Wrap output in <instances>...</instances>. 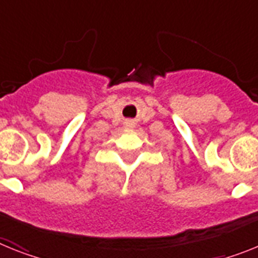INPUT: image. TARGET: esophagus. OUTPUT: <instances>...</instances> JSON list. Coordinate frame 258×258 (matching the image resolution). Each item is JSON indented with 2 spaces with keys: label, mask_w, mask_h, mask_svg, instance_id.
Segmentation results:
<instances>
[{
  "label": "esophagus",
  "mask_w": 258,
  "mask_h": 258,
  "mask_svg": "<svg viewBox=\"0 0 258 258\" xmlns=\"http://www.w3.org/2000/svg\"><path fill=\"white\" fill-rule=\"evenodd\" d=\"M128 125H130V124H128Z\"/></svg>",
  "instance_id": "esophagus-1"
}]
</instances>
